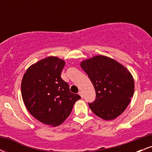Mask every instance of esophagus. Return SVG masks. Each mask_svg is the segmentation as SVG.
Masks as SVG:
<instances>
[{
  "instance_id": "1",
  "label": "esophagus",
  "mask_w": 152,
  "mask_h": 152,
  "mask_svg": "<svg viewBox=\"0 0 152 152\" xmlns=\"http://www.w3.org/2000/svg\"><path fill=\"white\" fill-rule=\"evenodd\" d=\"M78 94H79V95L81 96V98H83V92H82V91H79V92H78Z\"/></svg>"
}]
</instances>
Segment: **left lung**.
I'll return each instance as SVG.
<instances>
[{"instance_id": "left-lung-1", "label": "left lung", "mask_w": 152, "mask_h": 152, "mask_svg": "<svg viewBox=\"0 0 152 152\" xmlns=\"http://www.w3.org/2000/svg\"><path fill=\"white\" fill-rule=\"evenodd\" d=\"M96 91V99L88 103L91 111L105 120L116 118L124 112L134 95L132 74L116 61L96 56L81 64Z\"/></svg>"}]
</instances>
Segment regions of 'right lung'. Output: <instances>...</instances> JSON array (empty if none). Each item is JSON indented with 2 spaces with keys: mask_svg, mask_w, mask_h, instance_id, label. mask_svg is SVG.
Listing matches in <instances>:
<instances>
[{
  "mask_svg": "<svg viewBox=\"0 0 152 152\" xmlns=\"http://www.w3.org/2000/svg\"><path fill=\"white\" fill-rule=\"evenodd\" d=\"M64 66V61L57 57L42 59L28 69L21 83L22 98L29 112L53 126L65 121L81 99L71 93L69 83L61 77Z\"/></svg>",
  "mask_w": 152,
  "mask_h": 152,
  "instance_id": "add662e5",
  "label": "right lung"
}]
</instances>
